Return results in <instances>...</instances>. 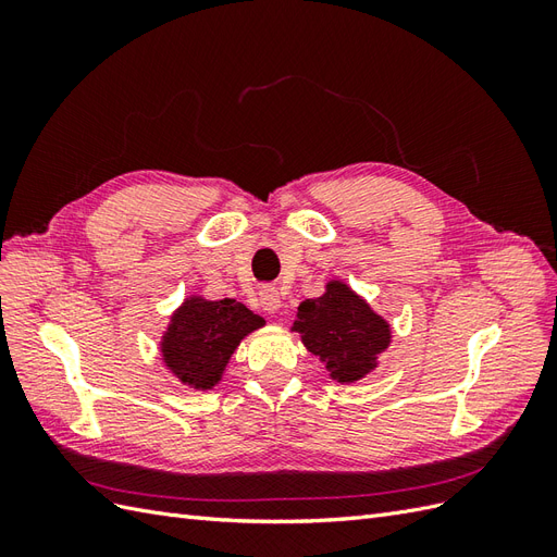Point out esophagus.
Wrapping results in <instances>:
<instances>
[{
  "instance_id": "obj_1",
  "label": "esophagus",
  "mask_w": 557,
  "mask_h": 557,
  "mask_svg": "<svg viewBox=\"0 0 557 557\" xmlns=\"http://www.w3.org/2000/svg\"><path fill=\"white\" fill-rule=\"evenodd\" d=\"M260 307L267 311V313H276L281 309V293L276 288H262L260 290Z\"/></svg>"
}]
</instances>
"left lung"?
Masks as SVG:
<instances>
[{"mask_svg":"<svg viewBox=\"0 0 557 557\" xmlns=\"http://www.w3.org/2000/svg\"><path fill=\"white\" fill-rule=\"evenodd\" d=\"M320 358L336 383H358L379 367V356L393 342V327L346 281L332 278L325 293L297 307L290 327Z\"/></svg>","mask_w":557,"mask_h":557,"instance_id":"1","label":"left lung"}]
</instances>
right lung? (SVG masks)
I'll return each mask as SVG.
<instances>
[{
	"mask_svg": "<svg viewBox=\"0 0 557 557\" xmlns=\"http://www.w3.org/2000/svg\"><path fill=\"white\" fill-rule=\"evenodd\" d=\"M264 318L237 299L188 295L170 315L160 336V358L166 372L193 391H213L223 381L234 350Z\"/></svg>",
	"mask_w": 557,
	"mask_h": 557,
	"instance_id": "add662e5",
	"label": "right lung"
}]
</instances>
